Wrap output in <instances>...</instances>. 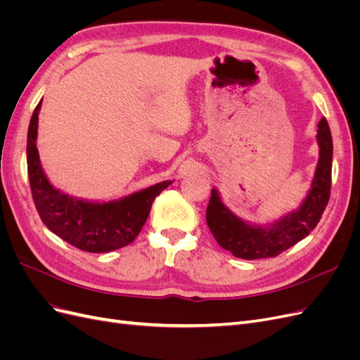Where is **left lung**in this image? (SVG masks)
Masks as SVG:
<instances>
[{"instance_id":"1","label":"left lung","mask_w":360,"mask_h":360,"mask_svg":"<svg viewBox=\"0 0 360 360\" xmlns=\"http://www.w3.org/2000/svg\"><path fill=\"white\" fill-rule=\"evenodd\" d=\"M319 162L311 188L296 210L270 224H252L238 217L224 204L219 191L212 189L205 219L216 242L243 259L271 258L307 237L321 219L328 205L332 181L333 144L328 120L321 118L317 129Z\"/></svg>"}]
</instances>
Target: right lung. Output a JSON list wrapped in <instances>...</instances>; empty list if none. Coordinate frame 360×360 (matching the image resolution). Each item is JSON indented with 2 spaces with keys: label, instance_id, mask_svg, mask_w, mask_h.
I'll list each match as a JSON object with an SVG mask.
<instances>
[{
  "label": "right lung",
  "instance_id": "obj_1",
  "mask_svg": "<svg viewBox=\"0 0 360 360\" xmlns=\"http://www.w3.org/2000/svg\"><path fill=\"white\" fill-rule=\"evenodd\" d=\"M41 101L30 120L27 165L32 200L48 230L72 246L93 254L111 252L135 240L146 224L151 204L172 180L141 189L111 201H90L57 189L41 168L37 127Z\"/></svg>",
  "mask_w": 360,
  "mask_h": 360
}]
</instances>
